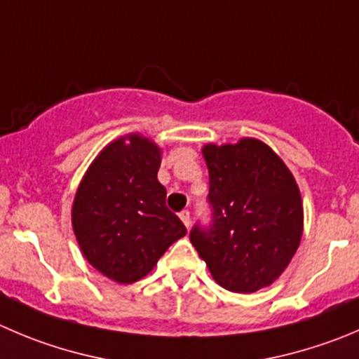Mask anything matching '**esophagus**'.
Instances as JSON below:
<instances>
[{"instance_id":"1","label":"esophagus","mask_w":359,"mask_h":359,"mask_svg":"<svg viewBox=\"0 0 359 359\" xmlns=\"http://www.w3.org/2000/svg\"><path fill=\"white\" fill-rule=\"evenodd\" d=\"M180 218H182L183 224H185L187 227H189V225H190V211L189 210H183L182 213H180Z\"/></svg>"}]
</instances>
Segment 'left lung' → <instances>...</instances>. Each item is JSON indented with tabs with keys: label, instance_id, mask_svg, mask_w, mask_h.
<instances>
[{
	"label": "left lung",
	"instance_id": "1",
	"mask_svg": "<svg viewBox=\"0 0 359 359\" xmlns=\"http://www.w3.org/2000/svg\"><path fill=\"white\" fill-rule=\"evenodd\" d=\"M210 172L211 225L190 241L218 285L255 292L278 278L303 234L298 183L282 158L257 139L203 148Z\"/></svg>",
	"mask_w": 359,
	"mask_h": 359
}]
</instances>
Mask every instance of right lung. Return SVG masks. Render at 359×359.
<instances>
[{
	"label": "right lung",
	"mask_w": 359,
	"mask_h": 359,
	"mask_svg": "<svg viewBox=\"0 0 359 359\" xmlns=\"http://www.w3.org/2000/svg\"><path fill=\"white\" fill-rule=\"evenodd\" d=\"M162 149L139 134L105 146L91 162L72 206V227L95 269L118 284H134L187 234L165 206L156 172Z\"/></svg>",
	"instance_id": "obj_1"
}]
</instances>
